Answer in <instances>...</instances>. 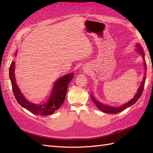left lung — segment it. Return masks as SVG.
<instances>
[{"mask_svg": "<svg viewBox=\"0 0 153 153\" xmlns=\"http://www.w3.org/2000/svg\"><path fill=\"white\" fill-rule=\"evenodd\" d=\"M137 47V52H138V53H140L142 57L143 58V61H144V70H145V74H144V76L143 78L142 82L140 84V86L138 88V89L137 91V93L135 94L134 98H133L132 100H131L129 101H128V103H126V104H124L123 105H122L121 106H119V107H112V106H110L108 105H105L103 103H100V101H98V100H96L92 95H91V99L92 100V101L94 103V104L97 106L101 111L105 112V113H107V114H117L119 112H122L123 110H124V109L127 108L128 107H129L131 105H133V104H135L137 100L140 98V97L141 96L142 92L143 90V88H144V85H145V81H146V70H147V66H146V62L145 61V57H144V52L143 51V48L141 47V46L139 44H137L136 45Z\"/></svg>", "mask_w": 153, "mask_h": 153, "instance_id": "8db88e82", "label": "left lung"}]
</instances>
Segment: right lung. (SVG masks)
<instances>
[{"instance_id": "right-lung-1", "label": "right lung", "mask_w": 153, "mask_h": 153, "mask_svg": "<svg viewBox=\"0 0 153 153\" xmlns=\"http://www.w3.org/2000/svg\"><path fill=\"white\" fill-rule=\"evenodd\" d=\"M15 55H16V52ZM15 62L12 61L10 67V78L11 80L12 89L14 96L18 103L22 107L26 108L29 112L36 115H48L52 114L55 110H57L64 103L67 92L69 82L73 78V73L62 76L54 83V85L51 92L50 98L45 103L36 105L30 102L22 94L19 87H18L15 76Z\"/></svg>"}]
</instances>
